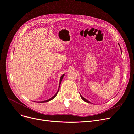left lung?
Returning a JSON list of instances; mask_svg holds the SVG:
<instances>
[{
    "mask_svg": "<svg viewBox=\"0 0 134 134\" xmlns=\"http://www.w3.org/2000/svg\"><path fill=\"white\" fill-rule=\"evenodd\" d=\"M118 44H119V43H118ZM119 45L120 46V44H119ZM120 49L121 50V47H120ZM80 97H81V99H83V100H84V101H85V102H88V103H91V102H90L89 101H88L87 100H86V99L85 98H84L83 97H82V96H81V95H80Z\"/></svg>",
    "mask_w": 134,
    "mask_h": 134,
    "instance_id": "8db88e82",
    "label": "left lung"
}]
</instances>
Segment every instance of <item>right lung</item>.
Returning <instances> with one entry per match:
<instances>
[{
  "label": "right lung",
  "mask_w": 134,
  "mask_h": 134,
  "mask_svg": "<svg viewBox=\"0 0 134 134\" xmlns=\"http://www.w3.org/2000/svg\"><path fill=\"white\" fill-rule=\"evenodd\" d=\"M64 74H63L62 76H61V77H60V80H59V87H58V91H57V92H56V93L53 97H51L50 99H48V100H45V101H39L38 102H48V101H50V100H53L54 98H55V97H56V96H57V93H58V91H59V87H60V83H61V81H62V79H63V78L64 77Z\"/></svg>",
  "instance_id": "obj_1"
}]
</instances>
